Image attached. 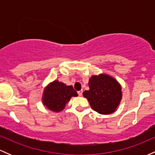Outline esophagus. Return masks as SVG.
Listing matches in <instances>:
<instances>
[{
  "label": "esophagus",
  "mask_w": 155,
  "mask_h": 155,
  "mask_svg": "<svg viewBox=\"0 0 155 155\" xmlns=\"http://www.w3.org/2000/svg\"><path fill=\"white\" fill-rule=\"evenodd\" d=\"M77 93H78V95H79V96H81V95H82V90H80V91H78Z\"/></svg>",
  "instance_id": "1"
}]
</instances>
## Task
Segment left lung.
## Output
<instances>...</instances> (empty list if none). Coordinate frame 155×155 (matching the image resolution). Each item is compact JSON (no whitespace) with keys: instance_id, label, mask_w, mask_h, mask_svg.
Returning <instances> with one entry per match:
<instances>
[{"instance_id":"left-lung-1","label":"left lung","mask_w":155,"mask_h":155,"mask_svg":"<svg viewBox=\"0 0 155 155\" xmlns=\"http://www.w3.org/2000/svg\"><path fill=\"white\" fill-rule=\"evenodd\" d=\"M90 90L83 92L91 108L101 114L116 111L122 99V88L114 78L107 74L92 76L89 80Z\"/></svg>"}]
</instances>
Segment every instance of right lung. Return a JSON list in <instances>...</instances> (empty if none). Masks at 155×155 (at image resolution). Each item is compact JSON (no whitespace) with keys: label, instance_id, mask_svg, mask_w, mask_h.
<instances>
[{"label":"right lung","instance_id":"right-lung-1","mask_svg":"<svg viewBox=\"0 0 155 155\" xmlns=\"http://www.w3.org/2000/svg\"><path fill=\"white\" fill-rule=\"evenodd\" d=\"M76 96H78L77 92L72 86H67L55 80L44 89L42 101L49 110L60 112L65 108L71 97Z\"/></svg>","mask_w":155,"mask_h":155}]
</instances>
